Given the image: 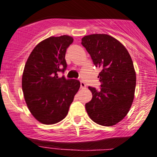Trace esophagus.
Listing matches in <instances>:
<instances>
[{
  "instance_id": "1",
  "label": "esophagus",
  "mask_w": 157,
  "mask_h": 157,
  "mask_svg": "<svg viewBox=\"0 0 157 157\" xmlns=\"http://www.w3.org/2000/svg\"><path fill=\"white\" fill-rule=\"evenodd\" d=\"M86 84H85V82L83 81H80V88L81 89H85L86 88Z\"/></svg>"
}]
</instances>
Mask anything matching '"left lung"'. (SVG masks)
Here are the masks:
<instances>
[{
  "label": "left lung",
  "mask_w": 157,
  "mask_h": 157,
  "mask_svg": "<svg viewBox=\"0 0 157 157\" xmlns=\"http://www.w3.org/2000/svg\"><path fill=\"white\" fill-rule=\"evenodd\" d=\"M81 44L95 66L101 68V88L89 87L92 99L86 104V111L99 125H116L127 115L134 100L136 72L131 56L120 41L105 34L85 36Z\"/></svg>",
  "instance_id": "left-lung-1"
}]
</instances>
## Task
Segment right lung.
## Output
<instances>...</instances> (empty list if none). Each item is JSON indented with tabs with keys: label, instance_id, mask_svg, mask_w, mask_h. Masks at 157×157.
<instances>
[{
	"label": "right lung",
	"instance_id": "add662e5",
	"mask_svg": "<svg viewBox=\"0 0 157 157\" xmlns=\"http://www.w3.org/2000/svg\"><path fill=\"white\" fill-rule=\"evenodd\" d=\"M74 39L68 35L50 37L39 43L30 54L23 70L22 89L29 110L46 125L66 117L80 86V81L59 77L67 67L65 55Z\"/></svg>",
	"mask_w": 157,
	"mask_h": 157
}]
</instances>
